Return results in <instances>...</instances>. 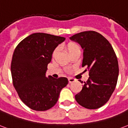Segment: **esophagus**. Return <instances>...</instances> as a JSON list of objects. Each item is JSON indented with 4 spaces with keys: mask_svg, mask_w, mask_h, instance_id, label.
Here are the masks:
<instances>
[{
    "mask_svg": "<svg viewBox=\"0 0 128 128\" xmlns=\"http://www.w3.org/2000/svg\"><path fill=\"white\" fill-rule=\"evenodd\" d=\"M76 81L75 79H74V78H68V82L70 83H72V82H74V81Z\"/></svg>",
    "mask_w": 128,
    "mask_h": 128,
    "instance_id": "34e87169",
    "label": "esophagus"
}]
</instances>
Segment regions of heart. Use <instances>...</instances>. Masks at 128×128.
<instances>
[{"instance_id":"heart-1","label":"heart","mask_w":128,"mask_h":128,"mask_svg":"<svg viewBox=\"0 0 128 128\" xmlns=\"http://www.w3.org/2000/svg\"><path fill=\"white\" fill-rule=\"evenodd\" d=\"M79 48L78 45H76L75 43H70L68 45H67V50L68 51V53H71L72 51H74V50H76V49H78ZM58 48H56V50H54V55H55L56 54V52H58Z\"/></svg>"}]
</instances>
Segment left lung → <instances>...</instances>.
Masks as SVG:
<instances>
[{
    "instance_id": "obj_1",
    "label": "left lung",
    "mask_w": 128,
    "mask_h": 128,
    "mask_svg": "<svg viewBox=\"0 0 128 128\" xmlns=\"http://www.w3.org/2000/svg\"><path fill=\"white\" fill-rule=\"evenodd\" d=\"M70 39L81 46L82 66H86L90 71V77L84 82L82 90L75 95V100L86 108H98L107 102L117 85L119 75L117 56L107 39L95 31L78 33Z\"/></svg>"
}]
</instances>
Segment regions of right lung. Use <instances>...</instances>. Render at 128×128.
<instances>
[{
    "label": "right lung",
    "instance_id": "1",
    "mask_svg": "<svg viewBox=\"0 0 128 128\" xmlns=\"http://www.w3.org/2000/svg\"><path fill=\"white\" fill-rule=\"evenodd\" d=\"M65 38L46 33H34L22 40L14 51L11 72L15 89L22 101L31 109L43 111L58 102L66 77H47L52 54Z\"/></svg>",
    "mask_w": 128,
    "mask_h": 128
}]
</instances>
